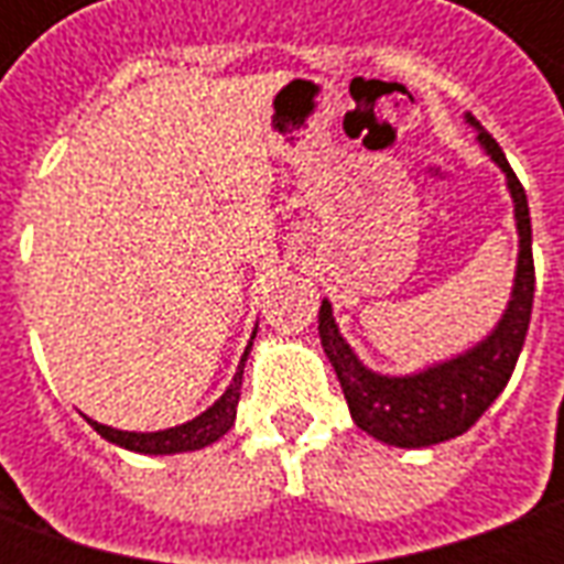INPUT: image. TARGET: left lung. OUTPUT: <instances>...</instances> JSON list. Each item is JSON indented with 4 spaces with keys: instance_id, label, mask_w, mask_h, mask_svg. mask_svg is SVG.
Instances as JSON below:
<instances>
[{
    "instance_id": "8db88e82",
    "label": "left lung",
    "mask_w": 564,
    "mask_h": 564,
    "mask_svg": "<svg viewBox=\"0 0 564 564\" xmlns=\"http://www.w3.org/2000/svg\"><path fill=\"white\" fill-rule=\"evenodd\" d=\"M465 120L468 127L477 129V141L486 150V156L508 177L517 235H520L513 293L496 329L480 344H474L471 350L453 356L447 362H435L404 378H390L359 362L354 347L344 341V335L338 332L329 302L323 299L319 305V344L341 380L354 423L392 447H432V444L468 432L484 416L486 408L496 402L498 392L508 387L522 344H525L529 319H532L534 259L532 217H529L525 189L510 169L505 150L498 148V141L471 115H465Z\"/></svg>"
}]
</instances>
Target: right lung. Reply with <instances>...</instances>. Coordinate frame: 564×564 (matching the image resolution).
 I'll list each match as a JSON object with an SVG mask.
<instances>
[{"label":"right lung","instance_id":"add662e5","mask_svg":"<svg viewBox=\"0 0 564 564\" xmlns=\"http://www.w3.org/2000/svg\"><path fill=\"white\" fill-rule=\"evenodd\" d=\"M257 338V332H253ZM247 354H250V344H247L245 356H241V366L235 371L232 383L226 387L217 402L210 404L205 414H198L189 423L174 425V429H162V432H120L111 425L96 423L87 416V423L117 447L132 449V453H150V456H169V453H186V449H202L220 441L229 429L235 425V411H238V399H241V375H245Z\"/></svg>","mask_w":564,"mask_h":564}]
</instances>
